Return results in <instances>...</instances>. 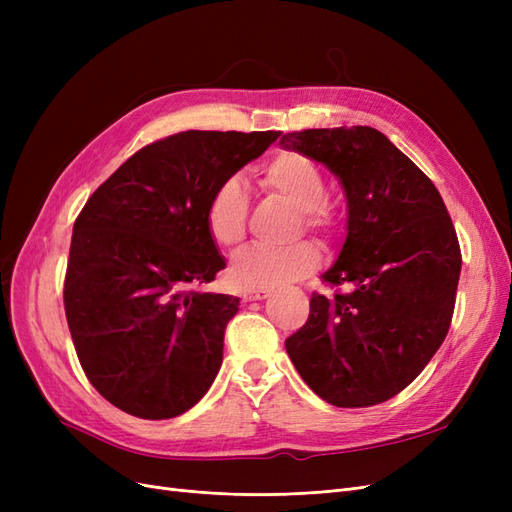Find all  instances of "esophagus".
<instances>
[{
  "instance_id": "34e87169",
  "label": "esophagus",
  "mask_w": 512,
  "mask_h": 512,
  "mask_svg": "<svg viewBox=\"0 0 512 512\" xmlns=\"http://www.w3.org/2000/svg\"><path fill=\"white\" fill-rule=\"evenodd\" d=\"M269 290H243L241 292V299L245 301V303H250V301H262V299H267L269 297Z\"/></svg>"
}]
</instances>
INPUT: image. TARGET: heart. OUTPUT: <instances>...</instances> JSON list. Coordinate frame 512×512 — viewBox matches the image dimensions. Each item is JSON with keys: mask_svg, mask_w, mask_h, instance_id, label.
Returning a JSON list of instances; mask_svg holds the SVG:
<instances>
[{"mask_svg": "<svg viewBox=\"0 0 512 512\" xmlns=\"http://www.w3.org/2000/svg\"><path fill=\"white\" fill-rule=\"evenodd\" d=\"M262 188L301 211L305 230L327 237L335 226V213L327 200V179L316 162L297 151L277 153L262 168ZM250 198L237 177L224 179L207 200L205 224L213 243L235 250L245 239ZM320 265V252L312 243H297L288 250L252 247L239 254L228 269V280L245 290H273L299 282Z\"/></svg>", "mask_w": 512, "mask_h": 512, "instance_id": "obj_1", "label": "heart"}]
</instances>
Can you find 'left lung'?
<instances>
[{"instance_id":"left-lung-1","label":"left lung","mask_w":512,"mask_h":512,"mask_svg":"<svg viewBox=\"0 0 512 512\" xmlns=\"http://www.w3.org/2000/svg\"><path fill=\"white\" fill-rule=\"evenodd\" d=\"M282 145L342 183L348 235L286 339L299 376L337 408L382 404L421 374L451 327L461 273L457 232L436 185L369 126L290 132Z\"/></svg>"}]
</instances>
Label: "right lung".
Segmentation results:
<instances>
[{
	"mask_svg": "<svg viewBox=\"0 0 512 512\" xmlns=\"http://www.w3.org/2000/svg\"><path fill=\"white\" fill-rule=\"evenodd\" d=\"M277 136H166L89 196L72 230L64 305L85 376L115 408L173 418L218 376L239 299L198 290L226 267L205 224L207 200Z\"/></svg>",
	"mask_w": 512,
	"mask_h": 512,
	"instance_id": "add662e5",
	"label": "right lung"
}]
</instances>
